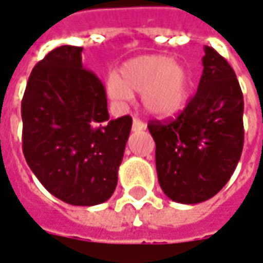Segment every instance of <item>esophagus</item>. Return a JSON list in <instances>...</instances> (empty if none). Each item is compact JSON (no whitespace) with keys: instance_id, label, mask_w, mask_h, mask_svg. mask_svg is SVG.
Masks as SVG:
<instances>
[{"instance_id":"1","label":"esophagus","mask_w":263,"mask_h":263,"mask_svg":"<svg viewBox=\"0 0 263 263\" xmlns=\"http://www.w3.org/2000/svg\"><path fill=\"white\" fill-rule=\"evenodd\" d=\"M146 127V123L141 122L140 119H137V117L133 119V130H135V132H140V130H144Z\"/></svg>"}]
</instances>
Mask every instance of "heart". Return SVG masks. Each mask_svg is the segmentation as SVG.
<instances>
[{
	"label": "heart",
	"instance_id": "heart-1",
	"mask_svg": "<svg viewBox=\"0 0 263 263\" xmlns=\"http://www.w3.org/2000/svg\"><path fill=\"white\" fill-rule=\"evenodd\" d=\"M188 87L187 69L161 55L130 59L106 83L109 98L119 105H126L133 93L141 92L144 109L156 116H170L180 110L187 100Z\"/></svg>",
	"mask_w": 263,
	"mask_h": 263
}]
</instances>
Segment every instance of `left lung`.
I'll return each mask as SVG.
<instances>
[{
    "mask_svg": "<svg viewBox=\"0 0 263 263\" xmlns=\"http://www.w3.org/2000/svg\"><path fill=\"white\" fill-rule=\"evenodd\" d=\"M198 90L171 120H152L160 187L170 200L198 204L219 193L243 147V96L234 69L204 48Z\"/></svg>",
    "mask_w": 263,
    "mask_h": 263,
    "instance_id": "8db88e82",
    "label": "left lung"
}]
</instances>
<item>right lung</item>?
<instances>
[{"instance_id": "right-lung-1", "label": "right lung", "mask_w": 263, "mask_h": 263, "mask_svg": "<svg viewBox=\"0 0 263 263\" xmlns=\"http://www.w3.org/2000/svg\"><path fill=\"white\" fill-rule=\"evenodd\" d=\"M82 51L59 46L35 65L21 105L22 152L52 195L92 206L116 190L133 120L109 117L105 86L83 68Z\"/></svg>"}]
</instances>
